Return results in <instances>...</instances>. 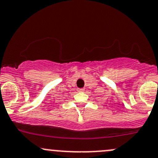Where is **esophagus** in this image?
<instances>
[{"label":"esophagus","mask_w":158,"mask_h":158,"mask_svg":"<svg viewBox=\"0 0 158 158\" xmlns=\"http://www.w3.org/2000/svg\"><path fill=\"white\" fill-rule=\"evenodd\" d=\"M85 89L82 88V89H77V91L78 92H84Z\"/></svg>","instance_id":"esophagus-1"}]
</instances>
